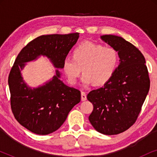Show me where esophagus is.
I'll return each instance as SVG.
<instances>
[{"label": "esophagus", "instance_id": "1", "mask_svg": "<svg viewBox=\"0 0 157 157\" xmlns=\"http://www.w3.org/2000/svg\"><path fill=\"white\" fill-rule=\"evenodd\" d=\"M86 99H87L86 94L85 92L82 91V92H81V101H86Z\"/></svg>", "mask_w": 157, "mask_h": 157}]
</instances>
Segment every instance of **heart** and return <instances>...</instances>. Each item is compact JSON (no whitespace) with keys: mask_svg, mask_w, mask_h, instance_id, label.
Here are the masks:
<instances>
[{"mask_svg":"<svg viewBox=\"0 0 157 157\" xmlns=\"http://www.w3.org/2000/svg\"><path fill=\"white\" fill-rule=\"evenodd\" d=\"M118 62L119 55L112 47L85 42L74 48L72 59L64 60L63 70L71 84L78 82L82 69L83 84L89 86L93 83L94 86H99L112 78Z\"/></svg>","mask_w":157,"mask_h":157,"instance_id":"b5f03b06","label":"heart"}]
</instances>
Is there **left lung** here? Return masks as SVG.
<instances>
[{
	"label": "left lung",
	"instance_id": "obj_1",
	"mask_svg": "<svg viewBox=\"0 0 157 157\" xmlns=\"http://www.w3.org/2000/svg\"><path fill=\"white\" fill-rule=\"evenodd\" d=\"M101 38L116 49L120 63L104 86L87 95L94 106L89 119L101 134L115 135L136 121L149 91L150 80L144 56L136 46L120 36L104 35Z\"/></svg>",
	"mask_w": 157,
	"mask_h": 157
}]
</instances>
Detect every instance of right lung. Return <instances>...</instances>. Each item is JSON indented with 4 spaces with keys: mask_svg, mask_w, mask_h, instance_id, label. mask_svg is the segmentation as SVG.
I'll use <instances>...</instances> for the list:
<instances>
[{
    "mask_svg": "<svg viewBox=\"0 0 157 157\" xmlns=\"http://www.w3.org/2000/svg\"><path fill=\"white\" fill-rule=\"evenodd\" d=\"M79 33L38 36L18 53L8 76L10 106L20 124L34 134L54 132L66 121L68 113L81 101V91L63 83L56 74L51 80L32 89L23 81L21 71L25 63L45 56L55 68H63V61L78 39Z\"/></svg>",
    "mask_w": 157,
    "mask_h": 157,
    "instance_id": "add662e5",
    "label": "right lung"
}]
</instances>
